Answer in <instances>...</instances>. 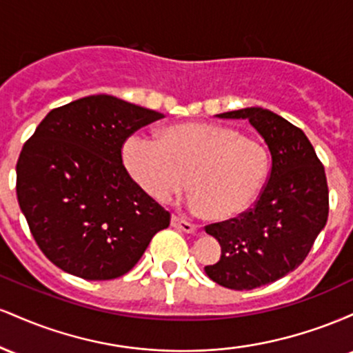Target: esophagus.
Returning a JSON list of instances; mask_svg holds the SVG:
<instances>
[{
    "label": "esophagus",
    "mask_w": 353,
    "mask_h": 353,
    "mask_svg": "<svg viewBox=\"0 0 353 353\" xmlns=\"http://www.w3.org/2000/svg\"><path fill=\"white\" fill-rule=\"evenodd\" d=\"M171 224L172 228H176L177 230H182V232H188V234H194L197 230V228L192 224V222L185 221V219H182L179 216H172Z\"/></svg>",
    "instance_id": "1"
}]
</instances>
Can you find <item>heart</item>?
<instances>
[{
	"label": "heart",
	"instance_id": "b5f03b06",
	"mask_svg": "<svg viewBox=\"0 0 353 353\" xmlns=\"http://www.w3.org/2000/svg\"><path fill=\"white\" fill-rule=\"evenodd\" d=\"M123 161L129 176L156 201L185 189L190 208L212 221H230L247 212L270 172V152L262 141L222 124L169 125L157 141L128 137Z\"/></svg>",
	"mask_w": 353,
	"mask_h": 353
}]
</instances>
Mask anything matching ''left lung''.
<instances>
[{"label": "left lung", "mask_w": 353, "mask_h": 353, "mask_svg": "<svg viewBox=\"0 0 353 353\" xmlns=\"http://www.w3.org/2000/svg\"><path fill=\"white\" fill-rule=\"evenodd\" d=\"M217 117L247 119L264 137L269 179L254 208L230 221L205 225L221 244L217 264L204 270L234 290L272 283L305 261L329 217L325 169L302 129L269 109L245 108Z\"/></svg>", "instance_id": "8db88e82"}]
</instances>
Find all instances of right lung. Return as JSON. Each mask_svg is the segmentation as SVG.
Listing matches in <instances>:
<instances>
[{"label":"right lung","instance_id":"obj_1","mask_svg":"<svg viewBox=\"0 0 353 353\" xmlns=\"http://www.w3.org/2000/svg\"><path fill=\"white\" fill-rule=\"evenodd\" d=\"M161 112L96 94L52 109L16 164V194L36 244L86 281L128 274L171 214L123 164V145Z\"/></svg>","mask_w":353,"mask_h":353}]
</instances>
